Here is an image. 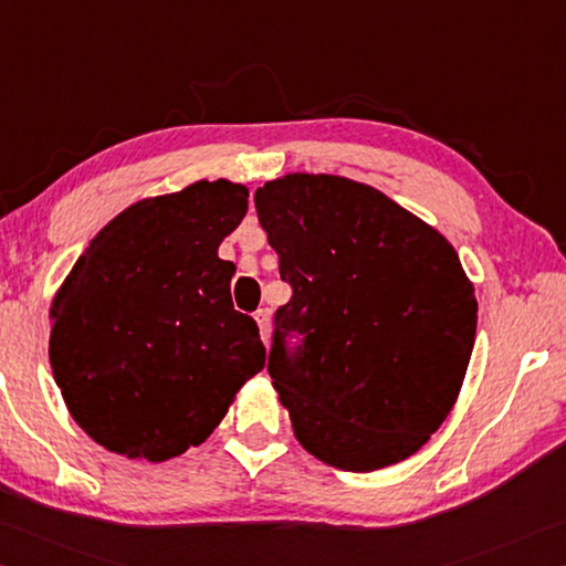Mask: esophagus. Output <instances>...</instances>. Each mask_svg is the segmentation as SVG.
<instances>
[{"label": "esophagus", "mask_w": 566, "mask_h": 566, "mask_svg": "<svg viewBox=\"0 0 566 566\" xmlns=\"http://www.w3.org/2000/svg\"><path fill=\"white\" fill-rule=\"evenodd\" d=\"M253 318L258 323V328H261V338L268 348V340H271V315H268V311H255Z\"/></svg>", "instance_id": "34e87169"}]
</instances>
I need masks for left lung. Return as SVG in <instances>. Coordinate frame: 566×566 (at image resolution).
<instances>
[{
	"instance_id": "1",
	"label": "left lung",
	"mask_w": 566,
	"mask_h": 566,
	"mask_svg": "<svg viewBox=\"0 0 566 566\" xmlns=\"http://www.w3.org/2000/svg\"><path fill=\"white\" fill-rule=\"evenodd\" d=\"M253 198L293 289L275 311L268 373L295 438L348 472L408 460L450 415L470 365L478 298L458 251L345 176L285 174ZM293 329L304 345L291 356Z\"/></svg>"
}]
</instances>
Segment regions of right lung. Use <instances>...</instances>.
I'll return each mask as SVG.
<instances>
[{
  "label": "right lung",
  "instance_id": "1",
  "mask_svg": "<svg viewBox=\"0 0 566 566\" xmlns=\"http://www.w3.org/2000/svg\"><path fill=\"white\" fill-rule=\"evenodd\" d=\"M248 188L193 181L124 208L54 293L49 363L66 410L108 452L164 462L201 444L263 370L251 315L233 311L235 265L218 245Z\"/></svg>",
  "mask_w": 566,
  "mask_h": 566
}]
</instances>
